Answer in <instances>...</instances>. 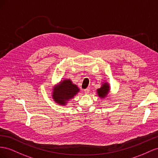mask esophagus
I'll return each mask as SVG.
<instances>
[{"instance_id": "1", "label": "esophagus", "mask_w": 158, "mask_h": 158, "mask_svg": "<svg viewBox=\"0 0 158 158\" xmlns=\"http://www.w3.org/2000/svg\"><path fill=\"white\" fill-rule=\"evenodd\" d=\"M90 92V89L89 88H87L85 89V94H89Z\"/></svg>"}]
</instances>
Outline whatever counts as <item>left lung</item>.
I'll use <instances>...</instances> for the list:
<instances>
[{"label":"left lung","mask_w":158,"mask_h":158,"mask_svg":"<svg viewBox=\"0 0 158 158\" xmlns=\"http://www.w3.org/2000/svg\"><path fill=\"white\" fill-rule=\"evenodd\" d=\"M110 88L109 83L106 82L103 83L102 84V86L101 87V88H99L97 90V94L98 95V97L101 98H104L106 97H107L108 94H109L110 92Z\"/></svg>","instance_id":"left-lung-1"}]
</instances>
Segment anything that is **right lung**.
Instances as JSON below:
<instances>
[{
	"label": "right lung",
	"instance_id": "1",
	"mask_svg": "<svg viewBox=\"0 0 158 158\" xmlns=\"http://www.w3.org/2000/svg\"><path fill=\"white\" fill-rule=\"evenodd\" d=\"M52 98L60 105H66L79 92V89L70 79H64L53 87Z\"/></svg>",
	"mask_w": 158,
	"mask_h": 158
}]
</instances>
